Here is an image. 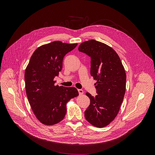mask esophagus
Returning a JSON list of instances; mask_svg holds the SVG:
<instances>
[{
	"label": "esophagus",
	"mask_w": 155,
	"mask_h": 155,
	"mask_svg": "<svg viewBox=\"0 0 155 155\" xmlns=\"http://www.w3.org/2000/svg\"><path fill=\"white\" fill-rule=\"evenodd\" d=\"M78 93H79V94L80 95H82V94H83V93H84V92H83V91L82 90H78Z\"/></svg>",
	"instance_id": "1"
}]
</instances>
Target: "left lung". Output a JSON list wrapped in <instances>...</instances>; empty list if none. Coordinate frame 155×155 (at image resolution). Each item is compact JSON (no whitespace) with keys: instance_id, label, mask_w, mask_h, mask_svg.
I'll list each match as a JSON object with an SVG mask.
<instances>
[{"instance_id":"obj_1","label":"left lung","mask_w":155,"mask_h":155,"mask_svg":"<svg viewBox=\"0 0 155 155\" xmlns=\"http://www.w3.org/2000/svg\"><path fill=\"white\" fill-rule=\"evenodd\" d=\"M79 51L91 57V75L96 80L97 94L91 96L84 112L86 120L96 127H104L114 120L126 91V75L117 52L110 46L95 40L84 41Z\"/></svg>"}]
</instances>
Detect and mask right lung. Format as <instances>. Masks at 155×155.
<instances>
[{"label":"right lung","instance_id":"1","mask_svg":"<svg viewBox=\"0 0 155 155\" xmlns=\"http://www.w3.org/2000/svg\"><path fill=\"white\" fill-rule=\"evenodd\" d=\"M78 43L54 41L37 48L25 70L26 95L32 111L42 124L52 126L61 121L66 104L78 96L77 88L55 85V77L62 68L64 56Z\"/></svg>","mask_w":155,"mask_h":155}]
</instances>
